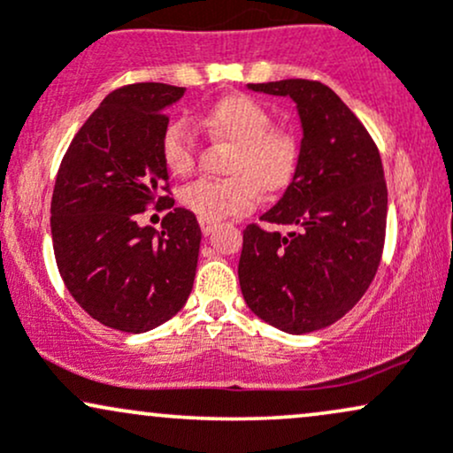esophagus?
<instances>
[{
  "label": "esophagus",
  "instance_id": "1",
  "mask_svg": "<svg viewBox=\"0 0 453 453\" xmlns=\"http://www.w3.org/2000/svg\"><path fill=\"white\" fill-rule=\"evenodd\" d=\"M200 227H202V234H204V236H209V234L215 232L217 223L209 221V219H200Z\"/></svg>",
  "mask_w": 453,
  "mask_h": 453
}]
</instances>
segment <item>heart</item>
Segmentation results:
<instances>
[{"mask_svg": "<svg viewBox=\"0 0 453 453\" xmlns=\"http://www.w3.org/2000/svg\"><path fill=\"white\" fill-rule=\"evenodd\" d=\"M200 123L215 136L234 142L227 179H197L185 185L180 202L200 219L221 221L251 211L259 189L279 191L298 168V140L288 129L273 127V114L249 96H227L211 106ZM161 159L173 174L196 168L197 140L187 121L168 123L159 140Z\"/></svg>", "mask_w": 453, "mask_h": 453, "instance_id": "1", "label": "heart"}]
</instances>
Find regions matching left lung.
I'll return each mask as SVG.
<instances>
[{
    "instance_id": "obj_1",
    "label": "left lung",
    "mask_w": 453,
    "mask_h": 453,
    "mask_svg": "<svg viewBox=\"0 0 453 453\" xmlns=\"http://www.w3.org/2000/svg\"><path fill=\"white\" fill-rule=\"evenodd\" d=\"M249 87L292 97L304 136L292 183L259 219L289 232L249 223L238 279L259 319L306 334L349 313L375 279L388 221L381 155L324 82L289 78Z\"/></svg>"
}]
</instances>
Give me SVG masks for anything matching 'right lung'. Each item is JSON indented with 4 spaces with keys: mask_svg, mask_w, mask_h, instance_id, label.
<instances>
[{
    "mask_svg": "<svg viewBox=\"0 0 453 453\" xmlns=\"http://www.w3.org/2000/svg\"><path fill=\"white\" fill-rule=\"evenodd\" d=\"M183 87L134 82L108 93L78 129L57 173L50 234L67 292L93 319L121 332L153 330L183 309L194 288L200 226L187 209L162 232L137 226L153 205L170 210L159 140L164 108Z\"/></svg>",
    "mask_w": 453,
    "mask_h": 453,
    "instance_id": "1",
    "label": "right lung"
}]
</instances>
